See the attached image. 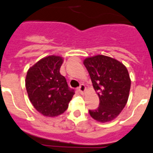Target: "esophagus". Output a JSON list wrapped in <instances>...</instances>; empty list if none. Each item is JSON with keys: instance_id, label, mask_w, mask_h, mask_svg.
<instances>
[{"instance_id": "34e87169", "label": "esophagus", "mask_w": 153, "mask_h": 153, "mask_svg": "<svg viewBox=\"0 0 153 153\" xmlns=\"http://www.w3.org/2000/svg\"><path fill=\"white\" fill-rule=\"evenodd\" d=\"M78 90H79V91L81 93V94H84V92H85V90H86L85 85H84V84H80V86L79 87Z\"/></svg>"}]
</instances>
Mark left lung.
I'll use <instances>...</instances> for the list:
<instances>
[{
  "label": "left lung",
  "mask_w": 153,
  "mask_h": 153,
  "mask_svg": "<svg viewBox=\"0 0 153 153\" xmlns=\"http://www.w3.org/2000/svg\"><path fill=\"white\" fill-rule=\"evenodd\" d=\"M93 87L99 97L98 108L89 110L94 119L108 122L114 119L125 108L128 99L131 79L127 68L119 61L98 55L83 61Z\"/></svg>",
  "instance_id": "left-lung-1"
}]
</instances>
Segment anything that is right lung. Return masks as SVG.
I'll list each match as a JSON object with an SVG mask.
<instances>
[{
    "instance_id": "right-lung-1",
    "label": "right lung",
    "mask_w": 153,
    "mask_h": 153,
    "mask_svg": "<svg viewBox=\"0 0 153 153\" xmlns=\"http://www.w3.org/2000/svg\"><path fill=\"white\" fill-rule=\"evenodd\" d=\"M62 62V57L49 56L36 62L27 73L25 87L29 100L43 115L62 114L75 94L59 73Z\"/></svg>"
}]
</instances>
